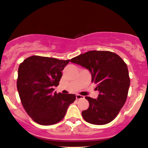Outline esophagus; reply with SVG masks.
<instances>
[{"instance_id": "1", "label": "esophagus", "mask_w": 148, "mask_h": 148, "mask_svg": "<svg viewBox=\"0 0 148 148\" xmlns=\"http://www.w3.org/2000/svg\"><path fill=\"white\" fill-rule=\"evenodd\" d=\"M76 99H84V96L80 95H76Z\"/></svg>"}]
</instances>
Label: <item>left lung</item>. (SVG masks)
<instances>
[{
	"label": "left lung",
	"mask_w": 148,
	"mask_h": 148,
	"mask_svg": "<svg viewBox=\"0 0 148 148\" xmlns=\"http://www.w3.org/2000/svg\"><path fill=\"white\" fill-rule=\"evenodd\" d=\"M71 62L90 71L99 92L97 99L86 97L89 107L82 112L88 123L104 125L116 117L126 101L130 80L126 64L118 55L106 51H90Z\"/></svg>",
	"instance_id": "obj_1"
}]
</instances>
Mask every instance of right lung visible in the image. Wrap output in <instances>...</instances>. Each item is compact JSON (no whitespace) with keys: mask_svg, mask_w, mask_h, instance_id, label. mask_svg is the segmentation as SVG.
Wrapping results in <instances>:
<instances>
[{"mask_svg":"<svg viewBox=\"0 0 148 148\" xmlns=\"http://www.w3.org/2000/svg\"><path fill=\"white\" fill-rule=\"evenodd\" d=\"M70 60L33 56L19 66L17 89L22 104L29 116L44 125H53L64 117L75 95L53 92L59 85L62 71Z\"/></svg>","mask_w":148,"mask_h":148,"instance_id":"right-lung-1","label":"right lung"}]
</instances>
